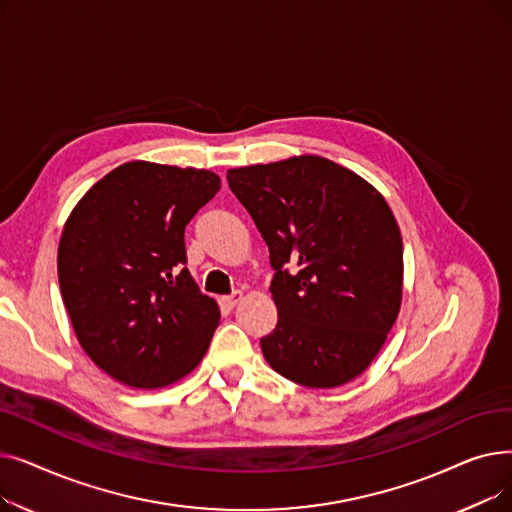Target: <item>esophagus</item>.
<instances>
[{
    "label": "esophagus",
    "mask_w": 512,
    "mask_h": 512,
    "mask_svg": "<svg viewBox=\"0 0 512 512\" xmlns=\"http://www.w3.org/2000/svg\"><path fill=\"white\" fill-rule=\"evenodd\" d=\"M240 299H242V292H234L230 297H222V305L228 309H234L240 303Z\"/></svg>",
    "instance_id": "34e87169"
}]
</instances>
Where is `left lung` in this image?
I'll return each instance as SVG.
<instances>
[{
    "mask_svg": "<svg viewBox=\"0 0 512 512\" xmlns=\"http://www.w3.org/2000/svg\"><path fill=\"white\" fill-rule=\"evenodd\" d=\"M261 232L278 324L265 361L307 388L355 380L380 353L402 299V238L386 199L317 155L228 170Z\"/></svg>",
    "mask_w": 512,
    "mask_h": 512,
    "instance_id": "obj_1",
    "label": "left lung"
}]
</instances>
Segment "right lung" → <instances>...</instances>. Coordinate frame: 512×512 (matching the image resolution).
I'll return each mask as SVG.
<instances>
[{
  "instance_id": "1",
  "label": "right lung",
  "mask_w": 512,
  "mask_h": 512,
  "mask_svg": "<svg viewBox=\"0 0 512 512\" xmlns=\"http://www.w3.org/2000/svg\"><path fill=\"white\" fill-rule=\"evenodd\" d=\"M220 191L209 170L128 161L72 209L58 249L80 346L114 380L164 388L193 371L220 309L186 270L184 228Z\"/></svg>"
}]
</instances>
